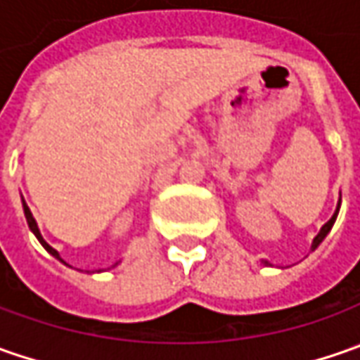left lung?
Returning a JSON list of instances; mask_svg holds the SVG:
<instances>
[{"label":"left lung","instance_id":"obj_1","mask_svg":"<svg viewBox=\"0 0 360 360\" xmlns=\"http://www.w3.org/2000/svg\"><path fill=\"white\" fill-rule=\"evenodd\" d=\"M339 208H340V200H339V204H337V210H335V214H333V218H330V220L326 222L325 226L321 229V232H319V234L314 236V240H312L311 250H314V248H316V246H319L321 242L325 240V236H326V234H328V232H330V229H333V224H335V220H337V214H339ZM264 264H269V262L264 260Z\"/></svg>","mask_w":360,"mask_h":360}]
</instances>
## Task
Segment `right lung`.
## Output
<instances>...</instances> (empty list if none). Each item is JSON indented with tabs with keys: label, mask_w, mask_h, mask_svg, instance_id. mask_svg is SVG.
Wrapping results in <instances>:
<instances>
[{
	"label": "right lung",
	"mask_w": 360,
	"mask_h": 360,
	"mask_svg": "<svg viewBox=\"0 0 360 360\" xmlns=\"http://www.w3.org/2000/svg\"><path fill=\"white\" fill-rule=\"evenodd\" d=\"M23 214H25V220H27V226H30V230H32V232H34V234H35V238H37V240L41 242V246H44V248L48 250L49 255L56 256V258H58L60 262H63L62 258H60V252H58L56 248H51V246H49L48 242L44 240V236H41V232H39V229H37V222H35V218H34V216H32V210L27 208V204H25V200H23ZM63 264H65V262H63Z\"/></svg>",
	"instance_id": "right-lung-1"
}]
</instances>
